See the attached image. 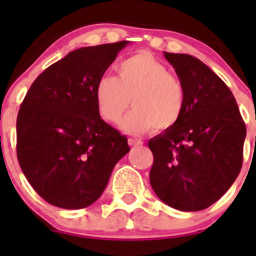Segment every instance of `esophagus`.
<instances>
[{"mask_svg": "<svg viewBox=\"0 0 256 256\" xmlns=\"http://www.w3.org/2000/svg\"><path fill=\"white\" fill-rule=\"evenodd\" d=\"M128 144H130L131 147L141 146V144H142V141L138 140V138H128Z\"/></svg>", "mask_w": 256, "mask_h": 256, "instance_id": "obj_1", "label": "esophagus"}]
</instances>
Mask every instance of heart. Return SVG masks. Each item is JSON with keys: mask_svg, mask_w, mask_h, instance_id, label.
Wrapping results in <instances>:
<instances>
[{"mask_svg": "<svg viewBox=\"0 0 256 256\" xmlns=\"http://www.w3.org/2000/svg\"><path fill=\"white\" fill-rule=\"evenodd\" d=\"M118 76H104L95 84L98 112L108 122H118L128 102L134 109L121 121L130 134L164 131L176 125L184 105L182 82L151 54L141 53L116 66Z\"/></svg>", "mask_w": 256, "mask_h": 256, "instance_id": "obj_1", "label": "heart"}]
</instances>
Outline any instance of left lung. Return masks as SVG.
Returning <instances> with one entry per match:
<instances>
[{"mask_svg": "<svg viewBox=\"0 0 256 256\" xmlns=\"http://www.w3.org/2000/svg\"><path fill=\"white\" fill-rule=\"evenodd\" d=\"M164 56L182 82L184 105L176 125L148 141L150 183L170 207L202 210L238 177L246 128L233 92L209 66L190 54Z\"/></svg>", "mask_w": 256, "mask_h": 256, "instance_id": "1", "label": "left lung"}]
</instances>
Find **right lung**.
I'll return each instance as SVG.
<instances>
[{"instance_id": "1", "label": "right lung", "mask_w": 256, "mask_h": 256, "mask_svg": "<svg viewBox=\"0 0 256 256\" xmlns=\"http://www.w3.org/2000/svg\"><path fill=\"white\" fill-rule=\"evenodd\" d=\"M128 40L76 49L30 85L17 116V158L49 204L89 207L102 196L128 138L98 112L96 82Z\"/></svg>"}]
</instances>
